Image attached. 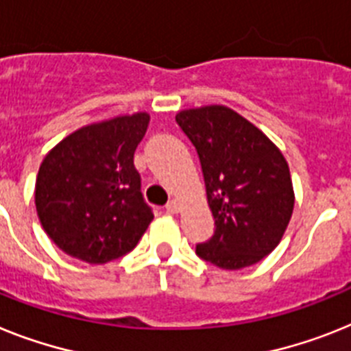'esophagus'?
<instances>
[{
  "label": "esophagus",
  "mask_w": 351,
  "mask_h": 351,
  "mask_svg": "<svg viewBox=\"0 0 351 351\" xmlns=\"http://www.w3.org/2000/svg\"><path fill=\"white\" fill-rule=\"evenodd\" d=\"M180 203L176 202V199H171L169 203H167L166 205V210L169 212V214H178V212H180Z\"/></svg>",
  "instance_id": "obj_1"
}]
</instances>
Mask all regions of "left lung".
<instances>
[{
    "instance_id": "8db88e82",
    "label": "left lung",
    "mask_w": 351,
    "mask_h": 351,
    "mask_svg": "<svg viewBox=\"0 0 351 351\" xmlns=\"http://www.w3.org/2000/svg\"><path fill=\"white\" fill-rule=\"evenodd\" d=\"M176 123L202 162L216 232L196 253L221 269H243L278 246L294 208L289 166L266 135L225 105L187 108Z\"/></svg>"
}]
</instances>
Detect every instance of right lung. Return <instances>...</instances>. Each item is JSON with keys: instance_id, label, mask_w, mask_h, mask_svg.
Segmentation results:
<instances>
[{"instance_id": "right-lung-1", "label": "right lung", "mask_w": 351, "mask_h": 351, "mask_svg": "<svg viewBox=\"0 0 351 351\" xmlns=\"http://www.w3.org/2000/svg\"><path fill=\"white\" fill-rule=\"evenodd\" d=\"M148 123V112H135L82 126L44 157L35 207L64 253L105 264L137 246L153 219L134 166Z\"/></svg>"}]
</instances>
